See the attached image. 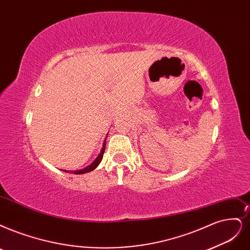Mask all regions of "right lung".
I'll use <instances>...</instances> for the list:
<instances>
[{"instance_id": "1", "label": "right lung", "mask_w": 250, "mask_h": 250, "mask_svg": "<svg viewBox=\"0 0 250 250\" xmlns=\"http://www.w3.org/2000/svg\"><path fill=\"white\" fill-rule=\"evenodd\" d=\"M107 138V137H106ZM105 146H106V140L104 141V143H103V147H102V149H101V152L99 153V155L97 156V159L92 162L89 166H87V167H85L84 169H82V170H76V171H68V170H63L64 172H67V173H74V174H84V173H88V172H90V171H92V170H95L98 166H99V164L101 163V161H102V159H103V155H104V151H105Z\"/></svg>"}]
</instances>
